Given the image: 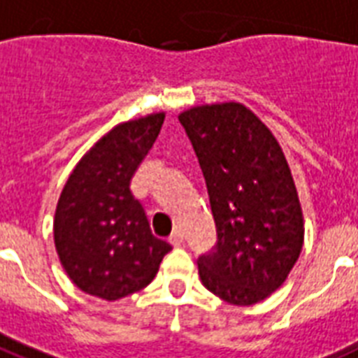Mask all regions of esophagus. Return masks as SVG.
I'll return each instance as SVG.
<instances>
[{
    "mask_svg": "<svg viewBox=\"0 0 358 358\" xmlns=\"http://www.w3.org/2000/svg\"><path fill=\"white\" fill-rule=\"evenodd\" d=\"M170 243L173 246L185 245V235H182V231H179V229H177V231H173V234H171V237H170Z\"/></svg>",
    "mask_w": 358,
    "mask_h": 358,
    "instance_id": "esophagus-1",
    "label": "esophagus"
}]
</instances>
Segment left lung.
Instances as JSON below:
<instances>
[{
	"instance_id": "obj_1",
	"label": "left lung",
	"mask_w": 358,
	"mask_h": 358,
	"mask_svg": "<svg viewBox=\"0 0 358 358\" xmlns=\"http://www.w3.org/2000/svg\"><path fill=\"white\" fill-rule=\"evenodd\" d=\"M203 171L217 245L198 257L201 284L237 306L267 299L303 250L304 220L285 155L239 102L179 113Z\"/></svg>"
}]
</instances>
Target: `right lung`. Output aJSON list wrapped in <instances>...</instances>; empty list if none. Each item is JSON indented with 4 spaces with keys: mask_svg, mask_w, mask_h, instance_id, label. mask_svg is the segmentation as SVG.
<instances>
[{
    "mask_svg": "<svg viewBox=\"0 0 358 358\" xmlns=\"http://www.w3.org/2000/svg\"><path fill=\"white\" fill-rule=\"evenodd\" d=\"M162 123L164 112L113 127L66 179L55 207L54 243L65 273L84 293L117 301L140 292L171 250L155 237L130 192Z\"/></svg>",
    "mask_w": 358,
    "mask_h": 358,
    "instance_id": "add662e5",
    "label": "right lung"
}]
</instances>
